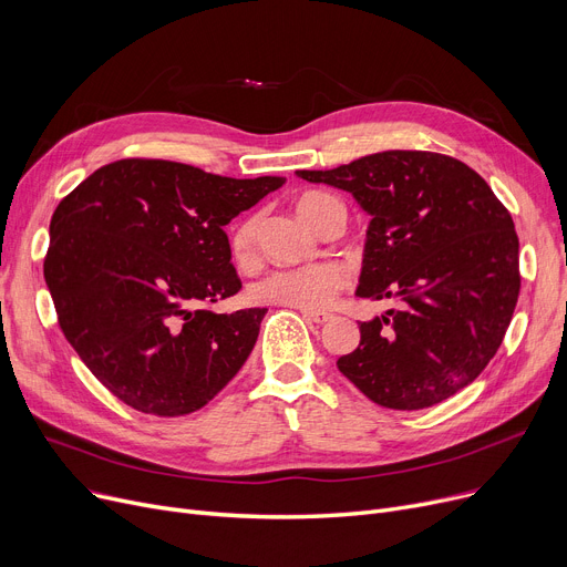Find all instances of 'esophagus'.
Wrapping results in <instances>:
<instances>
[{
  "mask_svg": "<svg viewBox=\"0 0 567 567\" xmlns=\"http://www.w3.org/2000/svg\"><path fill=\"white\" fill-rule=\"evenodd\" d=\"M303 317H306L308 321H315V323H326V321L333 319L331 312H303Z\"/></svg>",
  "mask_w": 567,
  "mask_h": 567,
  "instance_id": "1",
  "label": "esophagus"
}]
</instances>
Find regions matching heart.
Instances as JSON below:
<instances>
[{
  "mask_svg": "<svg viewBox=\"0 0 567 567\" xmlns=\"http://www.w3.org/2000/svg\"><path fill=\"white\" fill-rule=\"evenodd\" d=\"M333 204H340L326 193H306L296 202L301 220L317 231L323 214ZM259 218L248 216L238 220L229 234V250L236 261H250L257 248ZM347 276L336 264H306L271 268L248 287L250 301L264 306H285L301 312H319L331 308L336 296L344 289Z\"/></svg>",
  "mask_w": 567,
  "mask_h": 567,
  "instance_id": "b5f03b06",
  "label": "heart"
}]
</instances>
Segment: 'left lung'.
I'll return each mask as SVG.
<instances>
[{"label": "left lung", "mask_w": 567, "mask_h": 567, "mask_svg": "<svg viewBox=\"0 0 567 567\" xmlns=\"http://www.w3.org/2000/svg\"><path fill=\"white\" fill-rule=\"evenodd\" d=\"M296 174L351 193L372 216L355 296L402 303L361 323L338 370L400 411L466 389L501 347L522 285L515 223L485 178L457 158L400 148Z\"/></svg>", "instance_id": "1"}]
</instances>
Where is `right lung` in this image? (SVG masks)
<instances>
[{
    "mask_svg": "<svg viewBox=\"0 0 567 567\" xmlns=\"http://www.w3.org/2000/svg\"><path fill=\"white\" fill-rule=\"evenodd\" d=\"M282 184L124 158L59 202L43 276L66 340L114 398L174 419L244 368L266 308L208 310L241 289L223 227Z\"/></svg>",
    "mask_w": 567,
    "mask_h": 567,
    "instance_id": "add662e5",
    "label": "right lung"
}]
</instances>
